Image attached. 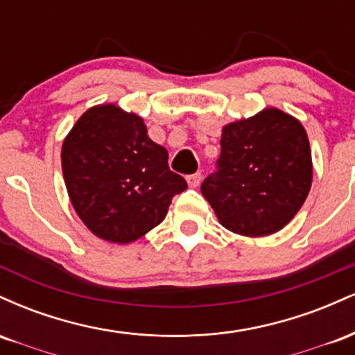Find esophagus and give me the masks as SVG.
Instances as JSON below:
<instances>
[{
	"mask_svg": "<svg viewBox=\"0 0 355 355\" xmlns=\"http://www.w3.org/2000/svg\"><path fill=\"white\" fill-rule=\"evenodd\" d=\"M187 182H189V185L191 187V189H195V187L200 185L202 182V175L200 173H191L187 177Z\"/></svg>",
	"mask_w": 355,
	"mask_h": 355,
	"instance_id": "obj_1",
	"label": "esophagus"
}]
</instances>
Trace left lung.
Instances as JSON below:
<instances>
[{"mask_svg":"<svg viewBox=\"0 0 355 355\" xmlns=\"http://www.w3.org/2000/svg\"><path fill=\"white\" fill-rule=\"evenodd\" d=\"M203 197L225 229L263 237L284 229L307 198L312 157L300 121L277 108L223 126Z\"/></svg>","mask_w":355,"mask_h":355,"instance_id":"obj_1","label":"left lung"}]
</instances>
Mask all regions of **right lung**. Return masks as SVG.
Segmentation results:
<instances>
[{
	"mask_svg": "<svg viewBox=\"0 0 355 355\" xmlns=\"http://www.w3.org/2000/svg\"><path fill=\"white\" fill-rule=\"evenodd\" d=\"M61 168L78 217L96 237L115 243L144 237L187 189L144 120L115 105L80 116L63 141Z\"/></svg>",
	"mask_w": 355,
	"mask_h": 355,
	"instance_id": "right-lung-1",
	"label": "right lung"
}]
</instances>
